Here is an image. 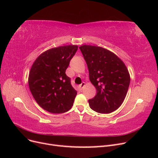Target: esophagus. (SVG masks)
Instances as JSON below:
<instances>
[{
	"label": "esophagus",
	"mask_w": 158,
	"mask_h": 158,
	"mask_svg": "<svg viewBox=\"0 0 158 158\" xmlns=\"http://www.w3.org/2000/svg\"><path fill=\"white\" fill-rule=\"evenodd\" d=\"M85 85V82H82V84H81L80 85H79V88H80V90H82L84 86Z\"/></svg>",
	"instance_id": "34e87169"
}]
</instances>
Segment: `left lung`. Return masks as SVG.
<instances>
[{
	"instance_id": "8db88e82",
	"label": "left lung",
	"mask_w": 158,
	"mask_h": 158,
	"mask_svg": "<svg viewBox=\"0 0 158 158\" xmlns=\"http://www.w3.org/2000/svg\"><path fill=\"white\" fill-rule=\"evenodd\" d=\"M89 70V80L96 88L88 100L90 108L99 113H110L121 106L130 84V75L123 62L102 47L84 45L79 47Z\"/></svg>"
}]
</instances>
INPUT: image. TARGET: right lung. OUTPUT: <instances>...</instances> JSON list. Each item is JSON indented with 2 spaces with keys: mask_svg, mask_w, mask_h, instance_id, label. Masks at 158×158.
<instances>
[{
  "mask_svg": "<svg viewBox=\"0 0 158 158\" xmlns=\"http://www.w3.org/2000/svg\"><path fill=\"white\" fill-rule=\"evenodd\" d=\"M78 50L77 45L55 47L43 52L29 74L30 92L40 106L52 113H62L73 107L77 92L65 72Z\"/></svg>",
  "mask_w": 158,
  "mask_h": 158,
  "instance_id": "add662e5",
  "label": "right lung"
}]
</instances>
